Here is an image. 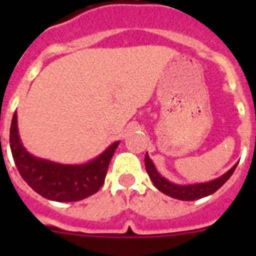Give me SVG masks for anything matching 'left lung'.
Returning <instances> with one entry per match:
<instances>
[{
	"mask_svg": "<svg viewBox=\"0 0 256 256\" xmlns=\"http://www.w3.org/2000/svg\"><path fill=\"white\" fill-rule=\"evenodd\" d=\"M144 165H146V172H148L150 180H152L154 186L159 190V191H162V194L170 196L173 198H177V200L195 201L198 200V198L212 195L214 192L218 191L230 180V176L234 174V169L237 166V162L230 170L226 172L223 176L216 178V180L202 183H188V184H180V183L170 182L169 180L162 177V174L158 172V169H156L152 160L150 159L148 154L144 155Z\"/></svg>",
	"mask_w": 256,
	"mask_h": 256,
	"instance_id": "1",
	"label": "left lung"
}]
</instances>
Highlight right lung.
Instances as JSON below:
<instances>
[{
    "mask_svg": "<svg viewBox=\"0 0 256 256\" xmlns=\"http://www.w3.org/2000/svg\"><path fill=\"white\" fill-rule=\"evenodd\" d=\"M120 141L112 142L105 151L84 164H60L32 155L22 144L14 112L10 128V148L22 180L37 194L58 202L79 201L96 194L105 182L108 164Z\"/></svg>",
    "mask_w": 256,
    "mask_h": 256,
    "instance_id": "obj_1",
    "label": "right lung"
}]
</instances>
